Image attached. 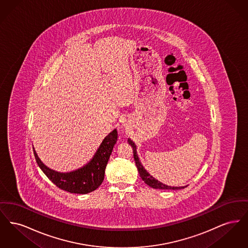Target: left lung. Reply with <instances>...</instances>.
<instances>
[{"mask_svg": "<svg viewBox=\"0 0 248 248\" xmlns=\"http://www.w3.org/2000/svg\"><path fill=\"white\" fill-rule=\"evenodd\" d=\"M128 143L132 146L133 148V154H134V159H135V162H136V165L138 167V170H139V173H140V176L142 178V180L147 184L149 185L150 187L154 188V189H180L185 188V187H170V186H167L165 185L163 183H161L160 181H158L157 179H155L154 177H152L146 170L145 168L142 166L141 163L139 159V156L137 154V148H136V145L135 143L132 141L131 140H128Z\"/></svg>", "mask_w": 248, "mask_h": 248, "instance_id": "1", "label": "left lung"}]
</instances>
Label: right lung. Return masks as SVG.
I'll return each instance as SVG.
<instances>
[{
    "instance_id": "add662e5",
    "label": "right lung",
    "mask_w": 248,
    "mask_h": 248,
    "mask_svg": "<svg viewBox=\"0 0 248 248\" xmlns=\"http://www.w3.org/2000/svg\"><path fill=\"white\" fill-rule=\"evenodd\" d=\"M117 138V130L114 129L104 139L90 163L70 173H59L49 169L42 163L34 150L33 153L39 167L57 187L71 193L85 194L97 189L103 182L105 168Z\"/></svg>"
}]
</instances>
